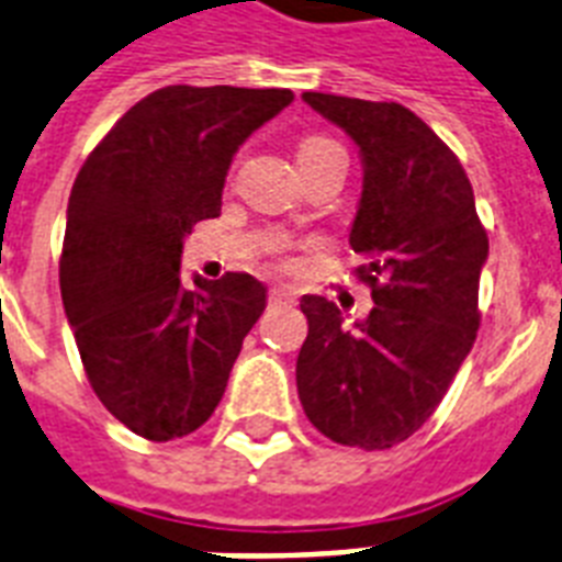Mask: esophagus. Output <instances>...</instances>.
<instances>
[{
    "label": "esophagus",
    "mask_w": 562,
    "mask_h": 562,
    "mask_svg": "<svg viewBox=\"0 0 562 562\" xmlns=\"http://www.w3.org/2000/svg\"><path fill=\"white\" fill-rule=\"evenodd\" d=\"M268 303L271 305H282V303H294V294L285 289H271L268 291Z\"/></svg>",
    "instance_id": "1"
}]
</instances>
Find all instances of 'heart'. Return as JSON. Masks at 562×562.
<instances>
[{"label": "heart", "mask_w": 562, "mask_h": 562, "mask_svg": "<svg viewBox=\"0 0 562 562\" xmlns=\"http://www.w3.org/2000/svg\"><path fill=\"white\" fill-rule=\"evenodd\" d=\"M335 158H346V153L337 140L326 138V135H305V138L296 144V164H300V170L303 172L317 170V167L335 161Z\"/></svg>", "instance_id": "1"}]
</instances>
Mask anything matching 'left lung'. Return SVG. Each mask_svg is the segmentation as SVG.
<instances>
[{"label":"left lung","instance_id":"8db88e82","mask_svg":"<svg viewBox=\"0 0 562 562\" xmlns=\"http://www.w3.org/2000/svg\"><path fill=\"white\" fill-rule=\"evenodd\" d=\"M303 100L360 147L363 193L349 245L367 259L355 273L375 305L346 328L326 296L300 300L308 337L296 392L326 439L386 450L436 413L471 352L487 234L468 172L415 112L321 91Z\"/></svg>","mask_w":562,"mask_h":562}]
</instances>
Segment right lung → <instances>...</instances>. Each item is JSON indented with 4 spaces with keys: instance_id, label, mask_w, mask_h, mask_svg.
Instances as JSON below:
<instances>
[{
    "instance_id": "1",
    "label": "right lung",
    "mask_w": 562,
    "mask_h": 562,
    "mask_svg": "<svg viewBox=\"0 0 562 562\" xmlns=\"http://www.w3.org/2000/svg\"><path fill=\"white\" fill-rule=\"evenodd\" d=\"M289 89L164 86L91 149L68 199L59 291L100 404L149 441L199 430L266 312L250 273L178 277L184 236L216 218L236 149Z\"/></svg>"
}]
</instances>
